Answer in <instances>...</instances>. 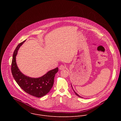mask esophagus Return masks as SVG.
Wrapping results in <instances>:
<instances>
[{
    "mask_svg": "<svg viewBox=\"0 0 121 121\" xmlns=\"http://www.w3.org/2000/svg\"><path fill=\"white\" fill-rule=\"evenodd\" d=\"M66 68V66H65L64 65H61L59 67V69L60 70H63V69H65Z\"/></svg>",
    "mask_w": 121,
    "mask_h": 121,
    "instance_id": "34e87169",
    "label": "esophagus"
}]
</instances>
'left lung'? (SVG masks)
<instances>
[{
    "instance_id": "8db88e82",
    "label": "left lung",
    "mask_w": 121,
    "mask_h": 121,
    "mask_svg": "<svg viewBox=\"0 0 121 121\" xmlns=\"http://www.w3.org/2000/svg\"><path fill=\"white\" fill-rule=\"evenodd\" d=\"M72 88H73V87H72ZM73 91H74V93H75V95H77V96H79V97H81V96H80V95H78V94H77V93H76V92H75V91H74V90H73Z\"/></svg>"
}]
</instances>
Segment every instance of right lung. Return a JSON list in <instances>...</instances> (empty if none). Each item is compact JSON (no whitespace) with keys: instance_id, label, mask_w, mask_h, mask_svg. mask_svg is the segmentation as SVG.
Instances as JSON below:
<instances>
[{"instance_id":"obj_1","label":"right lung","mask_w":121,"mask_h":121,"mask_svg":"<svg viewBox=\"0 0 121 121\" xmlns=\"http://www.w3.org/2000/svg\"><path fill=\"white\" fill-rule=\"evenodd\" d=\"M25 40L19 44L14 51L11 65L12 73L18 86L24 91L32 96L39 98L47 94L52 88L54 76L58 71V68L51 70L38 78H31L23 74L17 68L16 56L19 47Z\"/></svg>"}]
</instances>
